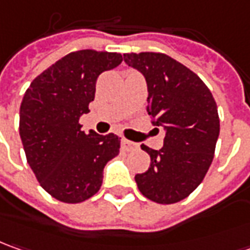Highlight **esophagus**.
<instances>
[{"mask_svg": "<svg viewBox=\"0 0 250 250\" xmlns=\"http://www.w3.org/2000/svg\"><path fill=\"white\" fill-rule=\"evenodd\" d=\"M135 146H137V145H135L133 141H130V140H125V138H123V140H122V149H123V151H127V152L133 151Z\"/></svg>", "mask_w": 250, "mask_h": 250, "instance_id": "obj_1", "label": "esophagus"}]
</instances>
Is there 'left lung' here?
Listing matches in <instances>:
<instances>
[{
  "mask_svg": "<svg viewBox=\"0 0 250 250\" xmlns=\"http://www.w3.org/2000/svg\"><path fill=\"white\" fill-rule=\"evenodd\" d=\"M148 84L146 112L163 127V148H141L151 156L149 168L135 176L145 198L162 205L192 194L210 167L220 133L217 105L208 85L187 66L162 52L125 54Z\"/></svg>",
  "mask_w": 250,
  "mask_h": 250,
  "instance_id": "obj_1",
  "label": "left lung"
}]
</instances>
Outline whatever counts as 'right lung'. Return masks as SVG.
<instances>
[{"label": "right lung", "instance_id": "right-lung-1", "mask_svg": "<svg viewBox=\"0 0 250 250\" xmlns=\"http://www.w3.org/2000/svg\"><path fill=\"white\" fill-rule=\"evenodd\" d=\"M122 61L117 52L74 51L39 74L24 92L19 134L26 159L40 185L61 202L80 203L97 194L105 165L119 155L120 137L85 134L79 120L90 112L99 74Z\"/></svg>", "mask_w": 250, "mask_h": 250}]
</instances>
